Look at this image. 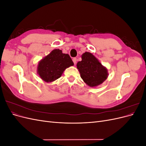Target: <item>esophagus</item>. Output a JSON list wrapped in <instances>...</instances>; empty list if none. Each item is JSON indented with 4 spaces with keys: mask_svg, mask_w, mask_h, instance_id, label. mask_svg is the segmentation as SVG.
<instances>
[{
    "mask_svg": "<svg viewBox=\"0 0 146 146\" xmlns=\"http://www.w3.org/2000/svg\"><path fill=\"white\" fill-rule=\"evenodd\" d=\"M72 61H73V62H74V64L76 65V63H77V58H74L72 59Z\"/></svg>",
    "mask_w": 146,
    "mask_h": 146,
    "instance_id": "1",
    "label": "esophagus"
}]
</instances>
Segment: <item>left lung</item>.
<instances>
[{"instance_id":"8db88e82","label":"left lung","mask_w":146,"mask_h":146,"mask_svg":"<svg viewBox=\"0 0 146 146\" xmlns=\"http://www.w3.org/2000/svg\"><path fill=\"white\" fill-rule=\"evenodd\" d=\"M82 59L81 61L77 63V68L80 73L81 78L88 86H97L107 79V69L92 54L84 53Z\"/></svg>"}]
</instances>
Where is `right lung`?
Here are the masks:
<instances>
[{
  "mask_svg": "<svg viewBox=\"0 0 146 146\" xmlns=\"http://www.w3.org/2000/svg\"><path fill=\"white\" fill-rule=\"evenodd\" d=\"M73 65L68 54H63L60 49H54L39 63L38 73L44 81L51 82L59 78L66 68Z\"/></svg>",
  "mask_w": 146,
  "mask_h": 146,
  "instance_id": "add662e5",
  "label": "right lung"
}]
</instances>
